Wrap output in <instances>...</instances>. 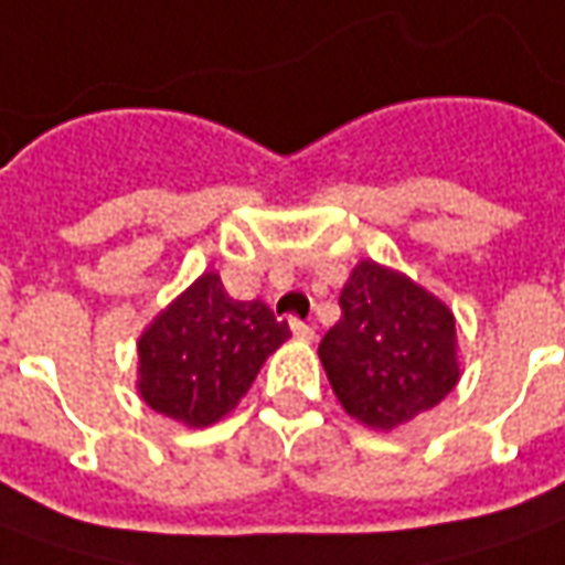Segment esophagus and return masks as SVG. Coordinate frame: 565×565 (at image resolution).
Returning <instances> with one entry per match:
<instances>
[{"label": "esophagus", "instance_id": "34e87169", "mask_svg": "<svg viewBox=\"0 0 565 565\" xmlns=\"http://www.w3.org/2000/svg\"><path fill=\"white\" fill-rule=\"evenodd\" d=\"M290 330H294L299 339L315 337V327H311V323H306V321H299V318H290Z\"/></svg>", "mask_w": 565, "mask_h": 565}]
</instances>
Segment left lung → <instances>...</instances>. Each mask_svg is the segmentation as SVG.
Returning <instances> with one entry per match:
<instances>
[{"mask_svg":"<svg viewBox=\"0 0 565 565\" xmlns=\"http://www.w3.org/2000/svg\"><path fill=\"white\" fill-rule=\"evenodd\" d=\"M339 309L318 354L349 416L392 431L456 388V318L419 284L364 259Z\"/></svg>","mask_w":565,"mask_h":565,"instance_id":"8db88e82","label":"left lung"}]
</instances>
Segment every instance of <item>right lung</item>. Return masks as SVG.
Wrapping results in <instances>:
<instances>
[{
	"label": "right lung",
	"instance_id": "right-lung-1",
	"mask_svg": "<svg viewBox=\"0 0 565 565\" xmlns=\"http://www.w3.org/2000/svg\"><path fill=\"white\" fill-rule=\"evenodd\" d=\"M287 337V321L266 302L232 299L220 275L204 271L140 337V394L168 419L214 425Z\"/></svg>",
	"mask_w": 565,
	"mask_h": 565
}]
</instances>
